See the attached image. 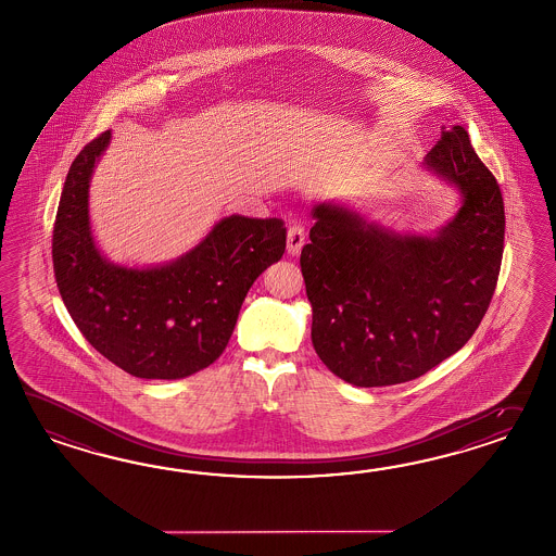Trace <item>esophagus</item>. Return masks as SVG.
Segmentation results:
<instances>
[{"label": "esophagus", "instance_id": "obj_1", "mask_svg": "<svg viewBox=\"0 0 556 556\" xmlns=\"http://www.w3.org/2000/svg\"><path fill=\"white\" fill-rule=\"evenodd\" d=\"M304 240H306L304 228L299 226V224L290 226L288 233H286V250H288V254H290V256H299L300 250H302V245H304Z\"/></svg>", "mask_w": 556, "mask_h": 556}]
</instances>
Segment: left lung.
<instances>
[{
	"label": "left lung",
	"mask_w": 556,
	"mask_h": 556,
	"mask_svg": "<svg viewBox=\"0 0 556 556\" xmlns=\"http://www.w3.org/2000/svg\"><path fill=\"white\" fill-rule=\"evenodd\" d=\"M421 169L456 189V214L433 231H401L346 201L313 207L300 268L313 344L355 387L405 383L470 341L498 280L504 203L462 125L442 130Z\"/></svg>",
	"instance_id": "1"
}]
</instances>
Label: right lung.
I'll return each mask as SVG.
<instances>
[{
    "instance_id": "right-lung-1",
    "label": "right lung",
    "mask_w": 556,
    "mask_h": 556,
    "mask_svg": "<svg viewBox=\"0 0 556 556\" xmlns=\"http://www.w3.org/2000/svg\"><path fill=\"white\" fill-rule=\"evenodd\" d=\"M113 132L74 159L58 205L52 260L74 325L100 355L139 379H186L228 346L248 290L286 248L280 219L228 215L186 254L151 266L102 254L90 181Z\"/></svg>"
}]
</instances>
